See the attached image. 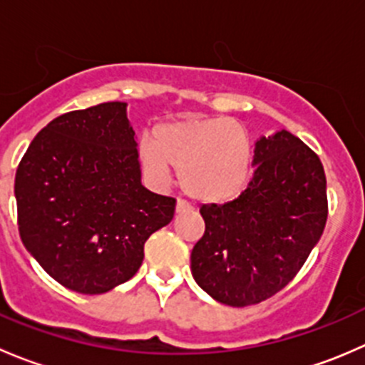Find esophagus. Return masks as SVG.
<instances>
[{
    "instance_id": "obj_1",
    "label": "esophagus",
    "mask_w": 365,
    "mask_h": 365,
    "mask_svg": "<svg viewBox=\"0 0 365 365\" xmlns=\"http://www.w3.org/2000/svg\"><path fill=\"white\" fill-rule=\"evenodd\" d=\"M175 212H176V215H182V213H189V212H192V206L187 203V201L178 200V201H176Z\"/></svg>"
}]
</instances>
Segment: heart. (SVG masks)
<instances>
[{
    "instance_id": "heart-1",
    "label": "heart",
    "mask_w": 365,
    "mask_h": 365,
    "mask_svg": "<svg viewBox=\"0 0 365 365\" xmlns=\"http://www.w3.org/2000/svg\"><path fill=\"white\" fill-rule=\"evenodd\" d=\"M146 171L165 182L180 169V183L203 203H227L249 189L254 148L247 130L230 118H178L153 127L152 141L139 145Z\"/></svg>"
}]
</instances>
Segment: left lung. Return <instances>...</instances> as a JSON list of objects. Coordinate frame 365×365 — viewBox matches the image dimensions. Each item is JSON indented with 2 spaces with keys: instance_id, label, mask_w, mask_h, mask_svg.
<instances>
[{
  "instance_id": "left-lung-1",
  "label": "left lung",
  "mask_w": 365,
  "mask_h": 365,
  "mask_svg": "<svg viewBox=\"0 0 365 365\" xmlns=\"http://www.w3.org/2000/svg\"><path fill=\"white\" fill-rule=\"evenodd\" d=\"M200 212L205 235L190 254L194 281L220 304H259L295 277L322 238L329 213L322 160L284 128L261 135L249 189Z\"/></svg>"
}]
</instances>
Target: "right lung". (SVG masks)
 Segmentation results:
<instances>
[{"label": "right lung", "instance_id": "right-lung-1", "mask_svg": "<svg viewBox=\"0 0 365 365\" xmlns=\"http://www.w3.org/2000/svg\"><path fill=\"white\" fill-rule=\"evenodd\" d=\"M21 240L60 284L101 295L139 270L150 235L168 226L175 200L141 183L125 102L54 118L16 173Z\"/></svg>", "mask_w": 365, "mask_h": 365}]
</instances>
